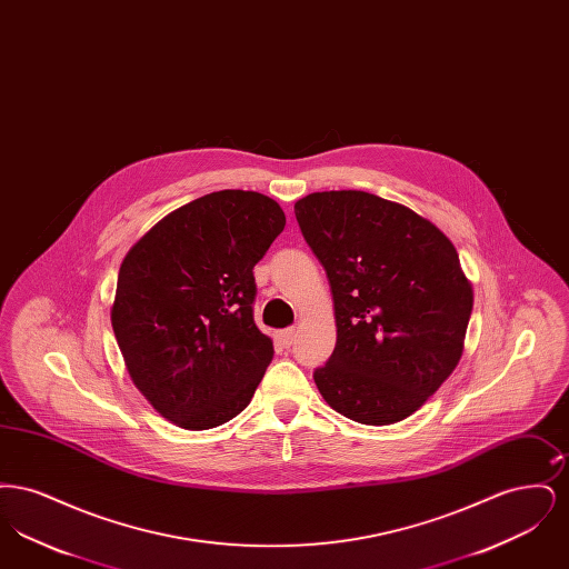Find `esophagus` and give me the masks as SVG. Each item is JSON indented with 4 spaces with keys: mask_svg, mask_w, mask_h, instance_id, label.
Listing matches in <instances>:
<instances>
[{
    "mask_svg": "<svg viewBox=\"0 0 569 569\" xmlns=\"http://www.w3.org/2000/svg\"><path fill=\"white\" fill-rule=\"evenodd\" d=\"M279 339H281V346L283 348H290L295 341H297V328H286L279 332Z\"/></svg>",
    "mask_w": 569,
    "mask_h": 569,
    "instance_id": "1",
    "label": "esophagus"
}]
</instances>
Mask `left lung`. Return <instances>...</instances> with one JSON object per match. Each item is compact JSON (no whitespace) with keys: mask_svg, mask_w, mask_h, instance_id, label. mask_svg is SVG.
Listing matches in <instances>:
<instances>
[{"mask_svg":"<svg viewBox=\"0 0 569 569\" xmlns=\"http://www.w3.org/2000/svg\"><path fill=\"white\" fill-rule=\"evenodd\" d=\"M295 213L335 305V352L313 373L320 395L360 425L406 420L465 350L473 288L457 247L427 217L367 191H316Z\"/></svg>","mask_w":569,"mask_h":569,"instance_id":"left-lung-1","label":"left lung"}]
</instances>
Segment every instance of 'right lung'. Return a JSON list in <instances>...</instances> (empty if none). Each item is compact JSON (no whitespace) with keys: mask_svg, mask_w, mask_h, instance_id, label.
<instances>
[{"mask_svg":"<svg viewBox=\"0 0 569 569\" xmlns=\"http://www.w3.org/2000/svg\"><path fill=\"white\" fill-rule=\"evenodd\" d=\"M286 226L264 193L221 190L162 217L126 253L110 307L126 369L172 425L207 431L249 406L272 360L253 267Z\"/></svg>","mask_w":569,"mask_h":569,"instance_id":"add662e5","label":"right lung"}]
</instances>
